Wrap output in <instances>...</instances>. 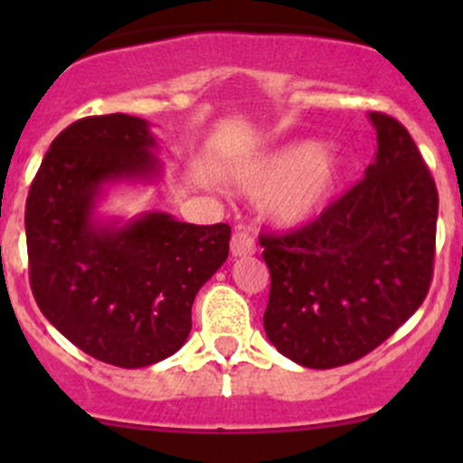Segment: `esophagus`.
Returning a JSON list of instances; mask_svg holds the SVG:
<instances>
[{
  "instance_id": "34e87169",
  "label": "esophagus",
  "mask_w": 463,
  "mask_h": 463,
  "mask_svg": "<svg viewBox=\"0 0 463 463\" xmlns=\"http://www.w3.org/2000/svg\"><path fill=\"white\" fill-rule=\"evenodd\" d=\"M232 258H246L255 253V240L249 231H235L231 240Z\"/></svg>"
}]
</instances>
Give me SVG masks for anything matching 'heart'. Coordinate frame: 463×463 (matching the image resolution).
<instances>
[{
  "instance_id": "b5f03b06",
  "label": "heart",
  "mask_w": 463,
  "mask_h": 463,
  "mask_svg": "<svg viewBox=\"0 0 463 463\" xmlns=\"http://www.w3.org/2000/svg\"><path fill=\"white\" fill-rule=\"evenodd\" d=\"M343 161L331 149L314 143H293L255 163L240 185L253 197L266 198L264 210L273 222L296 226L316 217L334 194Z\"/></svg>"
}]
</instances>
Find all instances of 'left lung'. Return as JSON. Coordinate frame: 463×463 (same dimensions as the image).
I'll list each match as a JSON object with an SVG mask.
<instances>
[{
	"label": "left lung",
	"mask_w": 463,
	"mask_h": 463,
	"mask_svg": "<svg viewBox=\"0 0 463 463\" xmlns=\"http://www.w3.org/2000/svg\"><path fill=\"white\" fill-rule=\"evenodd\" d=\"M378 152L365 179L298 231L260 237L270 270L264 329L311 370L358 361L426 300L439 194L408 129L372 111Z\"/></svg>",
	"instance_id": "obj_1"
}]
</instances>
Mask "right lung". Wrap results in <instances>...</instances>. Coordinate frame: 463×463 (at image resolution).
<instances>
[{"label":"right lung","instance_id":"1","mask_svg":"<svg viewBox=\"0 0 463 463\" xmlns=\"http://www.w3.org/2000/svg\"><path fill=\"white\" fill-rule=\"evenodd\" d=\"M147 120L87 116L55 137L26 199L33 298L78 349L116 367L179 352L199 288L228 258L231 226H194L165 213L128 223L93 217L105 184L161 170Z\"/></svg>","mask_w":463,"mask_h":463}]
</instances>
